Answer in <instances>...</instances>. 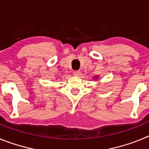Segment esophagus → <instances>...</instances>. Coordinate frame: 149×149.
<instances>
[{
    "label": "esophagus",
    "mask_w": 149,
    "mask_h": 149,
    "mask_svg": "<svg viewBox=\"0 0 149 149\" xmlns=\"http://www.w3.org/2000/svg\"><path fill=\"white\" fill-rule=\"evenodd\" d=\"M74 74L75 76H77V77H79L80 76V74H81V72L78 70H76V71H74Z\"/></svg>",
    "instance_id": "obj_1"
}]
</instances>
